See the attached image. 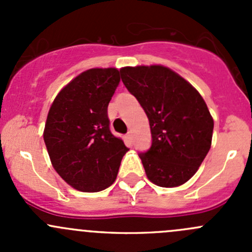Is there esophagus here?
<instances>
[{
	"label": "esophagus",
	"instance_id": "34e87169",
	"mask_svg": "<svg viewBox=\"0 0 252 252\" xmlns=\"http://www.w3.org/2000/svg\"><path fill=\"white\" fill-rule=\"evenodd\" d=\"M126 140L129 142H131V140H133V134H131V131H128V134H126Z\"/></svg>",
	"mask_w": 252,
	"mask_h": 252
}]
</instances>
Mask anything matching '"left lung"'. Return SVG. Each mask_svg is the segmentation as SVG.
Here are the masks:
<instances>
[{
	"label": "left lung",
	"instance_id": "8db88e82",
	"mask_svg": "<svg viewBox=\"0 0 252 252\" xmlns=\"http://www.w3.org/2000/svg\"><path fill=\"white\" fill-rule=\"evenodd\" d=\"M122 81L150 122L152 144L139 154L147 178L162 188L187 183L210 151L213 119L199 91L163 65L124 67Z\"/></svg>",
	"mask_w": 252,
	"mask_h": 252
}]
</instances>
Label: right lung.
<instances>
[{
  "label": "right lung",
  "mask_w": 252,
  "mask_h": 252,
  "mask_svg": "<svg viewBox=\"0 0 252 252\" xmlns=\"http://www.w3.org/2000/svg\"><path fill=\"white\" fill-rule=\"evenodd\" d=\"M121 77L116 68H93L58 93L44 130L51 163L70 187L97 192L111 187L128 147L110 130L107 107Z\"/></svg>",
  "instance_id": "add662e5"
}]
</instances>
